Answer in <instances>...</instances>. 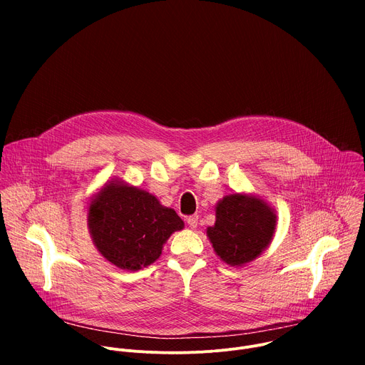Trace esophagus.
I'll return each mask as SVG.
<instances>
[{"instance_id":"1","label":"esophagus","mask_w":365,"mask_h":365,"mask_svg":"<svg viewBox=\"0 0 365 365\" xmlns=\"http://www.w3.org/2000/svg\"><path fill=\"white\" fill-rule=\"evenodd\" d=\"M197 220H199L197 215H192V217H189L186 221H187V225H189L192 230H195V228L197 227Z\"/></svg>"}]
</instances>
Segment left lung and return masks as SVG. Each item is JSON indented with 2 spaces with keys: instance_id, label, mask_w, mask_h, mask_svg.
<instances>
[{
  "instance_id": "8db88e82",
  "label": "left lung",
  "mask_w": 365,
  "mask_h": 365,
  "mask_svg": "<svg viewBox=\"0 0 365 365\" xmlns=\"http://www.w3.org/2000/svg\"><path fill=\"white\" fill-rule=\"evenodd\" d=\"M276 228V211L264 197L234 192L217 202L215 224L206 237L222 263L244 267L269 248Z\"/></svg>"
}]
</instances>
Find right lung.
I'll use <instances>...</instances> for the list:
<instances>
[{"label":"right lung","mask_w":365,"mask_h":365,"mask_svg":"<svg viewBox=\"0 0 365 365\" xmlns=\"http://www.w3.org/2000/svg\"><path fill=\"white\" fill-rule=\"evenodd\" d=\"M86 224L98 252L125 272L153 264L170 235L185 228L176 211L158 196L118 178L91 196Z\"/></svg>","instance_id":"obj_1"}]
</instances>
